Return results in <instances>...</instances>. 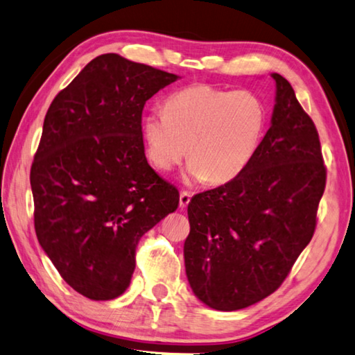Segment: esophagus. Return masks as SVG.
<instances>
[{"mask_svg": "<svg viewBox=\"0 0 355 355\" xmlns=\"http://www.w3.org/2000/svg\"><path fill=\"white\" fill-rule=\"evenodd\" d=\"M191 202V192L188 191H182L180 192V208H186Z\"/></svg>", "mask_w": 355, "mask_h": 355, "instance_id": "obj_1", "label": "esophagus"}]
</instances>
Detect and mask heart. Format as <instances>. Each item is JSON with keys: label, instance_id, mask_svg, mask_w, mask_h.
Segmentation results:
<instances>
[{"label": "heart", "instance_id": "heart-1", "mask_svg": "<svg viewBox=\"0 0 355 355\" xmlns=\"http://www.w3.org/2000/svg\"><path fill=\"white\" fill-rule=\"evenodd\" d=\"M267 107L259 96L197 83L166 99L164 110L146 114L147 157L169 172L188 155L196 182L228 183L254 159L267 130Z\"/></svg>", "mask_w": 355, "mask_h": 355}]
</instances>
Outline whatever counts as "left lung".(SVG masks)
Segmentation results:
<instances>
[{"label": "left lung", "mask_w": 355, "mask_h": 355, "mask_svg": "<svg viewBox=\"0 0 355 355\" xmlns=\"http://www.w3.org/2000/svg\"><path fill=\"white\" fill-rule=\"evenodd\" d=\"M254 159L239 177L191 198L184 266L206 306L239 311L281 287L317 228L326 166L317 127L281 74Z\"/></svg>", "instance_id": "obj_1"}]
</instances>
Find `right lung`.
<instances>
[{"label":"right lung","mask_w":355,"mask_h":355,"mask_svg":"<svg viewBox=\"0 0 355 355\" xmlns=\"http://www.w3.org/2000/svg\"><path fill=\"white\" fill-rule=\"evenodd\" d=\"M175 74L118 54L96 57L55 96L31 166L34 227L76 292L118 298L141 237L177 209L175 186L147 163L143 108Z\"/></svg>","instance_id":"add662e5"}]
</instances>
